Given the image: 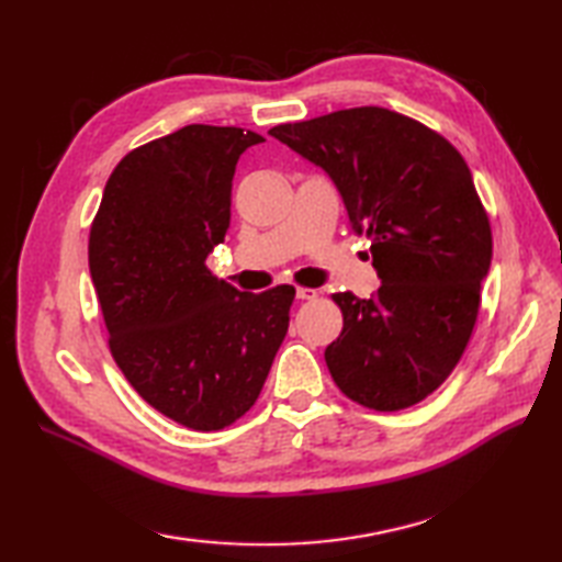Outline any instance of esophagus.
Here are the masks:
<instances>
[{"label": "esophagus", "instance_id": "1", "mask_svg": "<svg viewBox=\"0 0 562 562\" xmlns=\"http://www.w3.org/2000/svg\"><path fill=\"white\" fill-rule=\"evenodd\" d=\"M296 300H302V302L316 300V290H308V288H296Z\"/></svg>", "mask_w": 562, "mask_h": 562}]
</instances>
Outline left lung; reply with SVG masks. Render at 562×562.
<instances>
[{"mask_svg": "<svg viewBox=\"0 0 562 562\" xmlns=\"http://www.w3.org/2000/svg\"><path fill=\"white\" fill-rule=\"evenodd\" d=\"M270 135L336 181L381 278L372 300L330 294L342 312L340 338L326 348L333 381L369 411L411 408L459 364L491 268V220L469 164L437 130L381 105Z\"/></svg>", "mask_w": 562, "mask_h": 562, "instance_id": "obj_1", "label": "left lung"}]
</instances>
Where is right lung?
<instances>
[{"mask_svg":"<svg viewBox=\"0 0 562 562\" xmlns=\"http://www.w3.org/2000/svg\"><path fill=\"white\" fill-rule=\"evenodd\" d=\"M254 130L186 125L127 151L89 234V268L115 364L154 411L217 432L260 396L288 336L292 284L238 292L207 268L232 217Z\"/></svg>","mask_w":562,"mask_h":562,"instance_id":"add662e5","label":"right lung"}]
</instances>
